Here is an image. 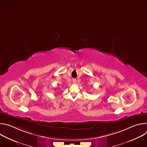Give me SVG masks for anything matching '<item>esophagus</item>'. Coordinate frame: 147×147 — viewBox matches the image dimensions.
Returning <instances> with one entry per match:
<instances>
[{"instance_id": "esophagus-1", "label": "esophagus", "mask_w": 147, "mask_h": 147, "mask_svg": "<svg viewBox=\"0 0 147 147\" xmlns=\"http://www.w3.org/2000/svg\"><path fill=\"white\" fill-rule=\"evenodd\" d=\"M76 81H77V80H76V79H75V78L73 79V83H76Z\"/></svg>"}]
</instances>
